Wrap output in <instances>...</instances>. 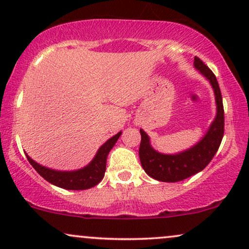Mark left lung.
Wrapping results in <instances>:
<instances>
[{"label": "left lung", "instance_id": "obj_1", "mask_svg": "<svg viewBox=\"0 0 249 249\" xmlns=\"http://www.w3.org/2000/svg\"><path fill=\"white\" fill-rule=\"evenodd\" d=\"M194 66L209 79L216 96L217 115L207 135L185 152L162 155L151 148L149 136L142 129L140 130L142 139L139 153L142 167L148 176L162 182H178L201 172L216 155L224 136V106L216 76L197 56H195Z\"/></svg>", "mask_w": 249, "mask_h": 249}]
</instances>
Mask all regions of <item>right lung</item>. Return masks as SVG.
<instances>
[{
    "mask_svg": "<svg viewBox=\"0 0 249 249\" xmlns=\"http://www.w3.org/2000/svg\"><path fill=\"white\" fill-rule=\"evenodd\" d=\"M121 131L109 139L104 145L100 146L98 150L96 157L93 158L90 164L87 167L81 168L78 171L72 172H61V171H54L51 168H46L41 165L36 164L35 160H32L29 156H26L27 160L32 165L33 168L38 172V173L51 182L52 185L60 187V188L68 189V190H83L89 189L92 187L97 186L98 183L103 180L104 176H105L106 171V159L107 156L110 151V149L114 146L116 141L119 140Z\"/></svg>",
    "mask_w": 249,
    "mask_h": 249,
    "instance_id": "obj_1",
    "label": "right lung"
}]
</instances>
